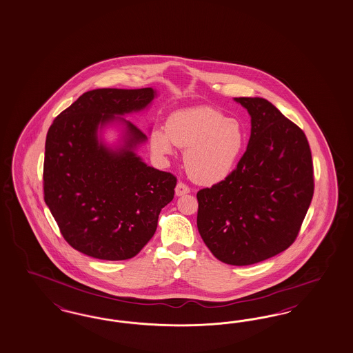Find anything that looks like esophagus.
<instances>
[{
    "mask_svg": "<svg viewBox=\"0 0 353 353\" xmlns=\"http://www.w3.org/2000/svg\"><path fill=\"white\" fill-rule=\"evenodd\" d=\"M188 193H190V188H189L186 183H177V186H176V195H177V196L188 194Z\"/></svg>",
    "mask_w": 353,
    "mask_h": 353,
    "instance_id": "1",
    "label": "esophagus"
}]
</instances>
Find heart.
<instances>
[{
    "mask_svg": "<svg viewBox=\"0 0 353 353\" xmlns=\"http://www.w3.org/2000/svg\"><path fill=\"white\" fill-rule=\"evenodd\" d=\"M186 148L185 165L196 183L214 185L236 168L246 146V132L237 119L211 107H193L172 113L165 130H154L151 147L170 155L173 146Z\"/></svg>",
    "mask_w": 353,
    "mask_h": 353,
    "instance_id": "heart-1",
    "label": "heart"
}]
</instances>
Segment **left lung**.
Segmentation results:
<instances>
[{
  "instance_id": "8db88e82",
  "label": "left lung",
  "mask_w": 353,
  "mask_h": 353,
  "mask_svg": "<svg viewBox=\"0 0 353 353\" xmlns=\"http://www.w3.org/2000/svg\"><path fill=\"white\" fill-rule=\"evenodd\" d=\"M250 114L246 151L231 174L196 193V227L219 261L248 266L296 240L314 193L304 132L262 97H234Z\"/></svg>"
}]
</instances>
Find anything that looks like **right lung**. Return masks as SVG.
<instances>
[{
	"label": "right lung",
	"instance_id": "add662e5",
	"mask_svg": "<svg viewBox=\"0 0 353 353\" xmlns=\"http://www.w3.org/2000/svg\"><path fill=\"white\" fill-rule=\"evenodd\" d=\"M151 87L87 91L49 128L44 158V201L63 239L75 250L104 261L137 256L158 227L177 179L148 167L135 154L147 135L122 116L145 110ZM119 123L122 145L107 147L101 130Z\"/></svg>",
	"mask_w": 353,
	"mask_h": 353
}]
</instances>
